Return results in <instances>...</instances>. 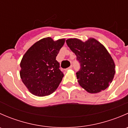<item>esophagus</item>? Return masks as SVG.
<instances>
[{
    "instance_id": "esophagus-1",
    "label": "esophagus",
    "mask_w": 128,
    "mask_h": 128,
    "mask_svg": "<svg viewBox=\"0 0 128 128\" xmlns=\"http://www.w3.org/2000/svg\"><path fill=\"white\" fill-rule=\"evenodd\" d=\"M72 68H73V66H72L71 65V66H70V67H69V68H68V69H72Z\"/></svg>"
}]
</instances>
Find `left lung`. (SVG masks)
<instances>
[{
    "label": "left lung",
    "mask_w": 128,
    "mask_h": 128,
    "mask_svg": "<svg viewBox=\"0 0 128 128\" xmlns=\"http://www.w3.org/2000/svg\"><path fill=\"white\" fill-rule=\"evenodd\" d=\"M66 43L80 65L76 73L80 86L91 94L108 88L115 74V65L104 45L94 38L86 42L70 38Z\"/></svg>",
    "instance_id": "left-lung-1"
}]
</instances>
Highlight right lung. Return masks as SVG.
I'll use <instances>...</instances> for the list:
<instances>
[{
    "label": "right lung",
    "mask_w": 128,
    "mask_h": 128,
    "mask_svg": "<svg viewBox=\"0 0 128 128\" xmlns=\"http://www.w3.org/2000/svg\"><path fill=\"white\" fill-rule=\"evenodd\" d=\"M64 42L65 39L54 41L50 37L42 38L31 46L23 56L20 77L32 94L47 96L60 84L64 74L56 58Z\"/></svg>",
    "instance_id": "obj_1"
}]
</instances>
